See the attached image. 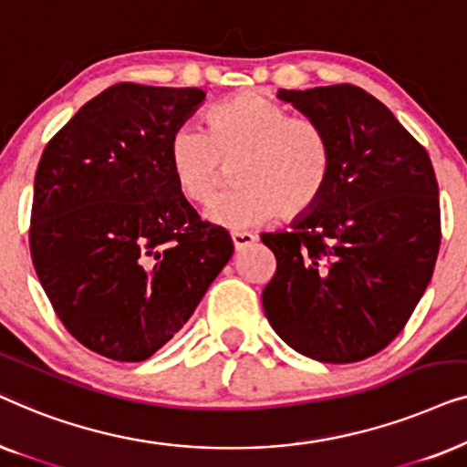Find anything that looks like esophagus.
<instances>
[{
    "label": "esophagus",
    "instance_id": "obj_1",
    "mask_svg": "<svg viewBox=\"0 0 467 467\" xmlns=\"http://www.w3.org/2000/svg\"><path fill=\"white\" fill-rule=\"evenodd\" d=\"M232 242H234L235 251H242V248L254 244V242H257V235L251 234V232H234Z\"/></svg>",
    "mask_w": 467,
    "mask_h": 467
}]
</instances>
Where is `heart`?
<instances>
[{
	"instance_id": "1",
	"label": "heart",
	"mask_w": 467,
	"mask_h": 467,
	"mask_svg": "<svg viewBox=\"0 0 467 467\" xmlns=\"http://www.w3.org/2000/svg\"><path fill=\"white\" fill-rule=\"evenodd\" d=\"M206 131L178 127L168 140V168L181 195L197 206L213 202L232 170L234 191L219 197L208 219L229 229L280 216L310 214L334 178V144L325 127L289 117L278 101L244 91L203 112Z\"/></svg>"
}]
</instances>
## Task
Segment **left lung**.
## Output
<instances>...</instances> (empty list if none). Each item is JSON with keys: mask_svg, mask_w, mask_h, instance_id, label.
I'll return each mask as SVG.
<instances>
[{"mask_svg": "<svg viewBox=\"0 0 467 467\" xmlns=\"http://www.w3.org/2000/svg\"><path fill=\"white\" fill-rule=\"evenodd\" d=\"M278 98L318 120L334 178L291 232L264 234L276 272L264 289L274 331L310 359L353 363L389 347L430 285L440 251L438 181L427 150L355 85Z\"/></svg>", "mask_w": 467, "mask_h": 467, "instance_id": "obj_1", "label": "left lung"}]
</instances>
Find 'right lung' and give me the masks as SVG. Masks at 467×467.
Returning <instances> with one entry per match:
<instances>
[{"label":"right lung","instance_id":"obj_1","mask_svg":"<svg viewBox=\"0 0 467 467\" xmlns=\"http://www.w3.org/2000/svg\"><path fill=\"white\" fill-rule=\"evenodd\" d=\"M203 98L202 88L119 82L87 101L37 163L36 274L69 334L108 359L157 353L234 253L168 168L170 136Z\"/></svg>","mask_w":467,"mask_h":467}]
</instances>
